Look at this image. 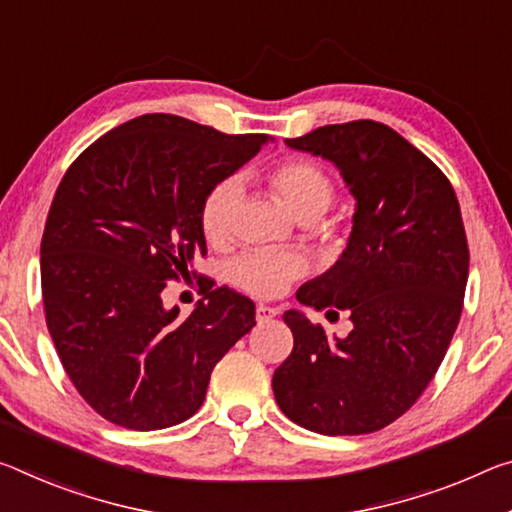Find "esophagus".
Returning a JSON list of instances; mask_svg holds the SVG:
<instances>
[{"instance_id": "1", "label": "esophagus", "mask_w": 512, "mask_h": 512, "mask_svg": "<svg viewBox=\"0 0 512 512\" xmlns=\"http://www.w3.org/2000/svg\"><path fill=\"white\" fill-rule=\"evenodd\" d=\"M278 316V310L275 307H269V305H257V321L264 323V321H271Z\"/></svg>"}]
</instances>
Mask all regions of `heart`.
<instances>
[{"instance_id": "heart-1", "label": "heart", "mask_w": 512, "mask_h": 512, "mask_svg": "<svg viewBox=\"0 0 512 512\" xmlns=\"http://www.w3.org/2000/svg\"><path fill=\"white\" fill-rule=\"evenodd\" d=\"M269 182L298 221H316L328 212L335 198V184L328 173L310 159L282 161L269 173ZM239 193V177H225L202 200L200 225L209 241H223L230 234ZM305 271V257L289 250H250L230 266L234 285L255 296H275L287 287V282L300 278Z\"/></svg>"}]
</instances>
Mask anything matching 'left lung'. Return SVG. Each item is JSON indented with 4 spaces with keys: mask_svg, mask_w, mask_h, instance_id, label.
I'll use <instances>...</instances> for the list:
<instances>
[{
    "mask_svg": "<svg viewBox=\"0 0 512 512\" xmlns=\"http://www.w3.org/2000/svg\"><path fill=\"white\" fill-rule=\"evenodd\" d=\"M335 164L355 198L346 250L298 289V303L348 310L328 335L287 310L294 351L273 373L280 410L321 435L373 433L412 408L458 328L469 248L451 182L424 152L373 120L285 141Z\"/></svg>",
    "mask_w": 512,
    "mask_h": 512,
    "instance_id": "1",
    "label": "left lung"
}]
</instances>
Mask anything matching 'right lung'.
<instances>
[{"instance_id": "1", "label": "right lung", "mask_w": 512, "mask_h": 512, "mask_svg": "<svg viewBox=\"0 0 512 512\" xmlns=\"http://www.w3.org/2000/svg\"><path fill=\"white\" fill-rule=\"evenodd\" d=\"M269 141L145 113L63 175L40 241L47 330L72 385L111 424L159 431L196 415L216 362L253 330L255 303L230 287L209 289L186 319L161 291L207 253L209 189Z\"/></svg>"}]
</instances>
